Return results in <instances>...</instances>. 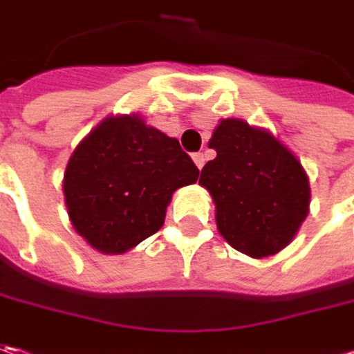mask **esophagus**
I'll use <instances>...</instances> for the list:
<instances>
[{
    "label": "esophagus",
    "instance_id": "obj_1",
    "mask_svg": "<svg viewBox=\"0 0 354 354\" xmlns=\"http://www.w3.org/2000/svg\"><path fill=\"white\" fill-rule=\"evenodd\" d=\"M193 161H195V165H197L198 169H203V165H205V161H207V156H205L203 151L193 153Z\"/></svg>",
    "mask_w": 354,
    "mask_h": 354
}]
</instances>
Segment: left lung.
Returning a JSON list of instances; mask_svg holds the SVG:
<instances>
[{
	"mask_svg": "<svg viewBox=\"0 0 354 354\" xmlns=\"http://www.w3.org/2000/svg\"><path fill=\"white\" fill-rule=\"evenodd\" d=\"M198 183L211 193L218 232L252 258L286 248L309 212V179L299 159L268 129L226 118L212 131Z\"/></svg>",
	"mask_w": 354,
	"mask_h": 354,
	"instance_id": "left-lung-1",
	"label": "left lung"
}]
</instances>
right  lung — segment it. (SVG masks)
<instances>
[{
  "instance_id": "add662e5",
  "label": "right lung",
  "mask_w": 354,
  "mask_h": 354,
  "mask_svg": "<svg viewBox=\"0 0 354 354\" xmlns=\"http://www.w3.org/2000/svg\"><path fill=\"white\" fill-rule=\"evenodd\" d=\"M197 179L175 138L131 114L106 118L76 145L62 191L76 232L102 254H124L156 234L173 193Z\"/></svg>"
}]
</instances>
